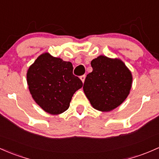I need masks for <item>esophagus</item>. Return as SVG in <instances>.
Returning a JSON list of instances; mask_svg holds the SVG:
<instances>
[{
    "label": "esophagus",
    "instance_id": "esophagus-1",
    "mask_svg": "<svg viewBox=\"0 0 159 159\" xmlns=\"http://www.w3.org/2000/svg\"><path fill=\"white\" fill-rule=\"evenodd\" d=\"M85 79H86V75H83V76H80V80H81V81L83 82V83H84Z\"/></svg>",
    "mask_w": 159,
    "mask_h": 159
}]
</instances>
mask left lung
<instances>
[{
	"label": "left lung",
	"mask_w": 159,
	"mask_h": 159,
	"mask_svg": "<svg viewBox=\"0 0 159 159\" xmlns=\"http://www.w3.org/2000/svg\"><path fill=\"white\" fill-rule=\"evenodd\" d=\"M93 72L86 76L83 91L92 106L111 111L127 98L132 87L130 70L120 59L100 55L91 61Z\"/></svg>",
	"instance_id": "1"
}]
</instances>
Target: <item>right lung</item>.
I'll list each match as a JSON object with an SVG mask.
<instances>
[{
    "mask_svg": "<svg viewBox=\"0 0 159 159\" xmlns=\"http://www.w3.org/2000/svg\"><path fill=\"white\" fill-rule=\"evenodd\" d=\"M73 65L45 52L27 71V84L32 98L47 113L60 114L70 107L73 94L83 83L73 74Z\"/></svg>",
    "mask_w": 159,
    "mask_h": 159,
    "instance_id": "obj_1",
    "label": "right lung"
}]
</instances>
